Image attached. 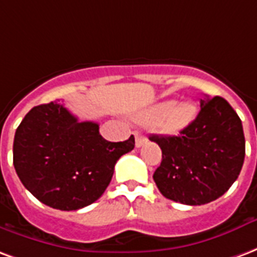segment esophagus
Masks as SVG:
<instances>
[{"label":"esophagus","instance_id":"obj_1","mask_svg":"<svg viewBox=\"0 0 257 257\" xmlns=\"http://www.w3.org/2000/svg\"><path fill=\"white\" fill-rule=\"evenodd\" d=\"M145 141H147V138L142 136L141 133H138V131H136V147L137 148H141L144 144H145Z\"/></svg>","mask_w":257,"mask_h":257}]
</instances>
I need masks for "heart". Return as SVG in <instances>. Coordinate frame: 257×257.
<instances>
[{
  "label": "heart",
  "mask_w": 257,
  "mask_h": 257,
  "mask_svg": "<svg viewBox=\"0 0 257 257\" xmlns=\"http://www.w3.org/2000/svg\"><path fill=\"white\" fill-rule=\"evenodd\" d=\"M194 119V106L189 102H175V101H163L151 106L140 117V120L148 124L159 121V128L163 133L174 134L179 133L190 124Z\"/></svg>",
  "instance_id": "heart-1"
}]
</instances>
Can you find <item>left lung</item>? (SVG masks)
I'll return each instance as SVG.
<instances>
[{
	"instance_id": "8db88e82",
	"label": "left lung",
	"mask_w": 257,
	"mask_h": 257,
	"mask_svg": "<svg viewBox=\"0 0 257 257\" xmlns=\"http://www.w3.org/2000/svg\"><path fill=\"white\" fill-rule=\"evenodd\" d=\"M197 117L179 136H151L162 149L153 174L160 193L186 205L211 203L238 178L245 157V137L237 112L222 97L201 100Z\"/></svg>"
}]
</instances>
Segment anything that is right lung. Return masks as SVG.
Returning a JSON list of instances; mask_svg holds the SVG:
<instances>
[{
	"label": "right lung",
	"instance_id": "right-lung-1",
	"mask_svg": "<svg viewBox=\"0 0 257 257\" xmlns=\"http://www.w3.org/2000/svg\"><path fill=\"white\" fill-rule=\"evenodd\" d=\"M94 121H79L57 101L34 106L15 133L13 166L24 188L60 211L87 207L108 188L116 162L134 149L109 142Z\"/></svg>",
	"mask_w": 257,
	"mask_h": 257
}]
</instances>
